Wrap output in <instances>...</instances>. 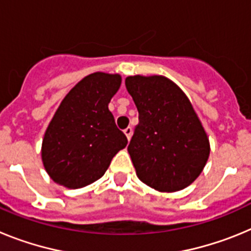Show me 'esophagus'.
<instances>
[{
  "label": "esophagus",
  "instance_id": "esophagus-1",
  "mask_svg": "<svg viewBox=\"0 0 251 251\" xmlns=\"http://www.w3.org/2000/svg\"><path fill=\"white\" fill-rule=\"evenodd\" d=\"M124 134L127 136L128 141H130V138H132V128H130V127L126 128V129H124Z\"/></svg>",
  "mask_w": 251,
  "mask_h": 251
}]
</instances>
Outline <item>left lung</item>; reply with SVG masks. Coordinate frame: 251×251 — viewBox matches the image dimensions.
Segmentation results:
<instances>
[{
	"label": "left lung",
	"mask_w": 251,
	"mask_h": 251,
	"mask_svg": "<svg viewBox=\"0 0 251 251\" xmlns=\"http://www.w3.org/2000/svg\"><path fill=\"white\" fill-rule=\"evenodd\" d=\"M139 114L128 153L142 182L159 192H176L200 176L210 142L191 101L162 75L126 77Z\"/></svg>",
	"instance_id": "1"
}]
</instances>
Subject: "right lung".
<instances>
[{"label":"right lung","mask_w":251,"mask_h":251,"mask_svg":"<svg viewBox=\"0 0 251 251\" xmlns=\"http://www.w3.org/2000/svg\"><path fill=\"white\" fill-rule=\"evenodd\" d=\"M121 84L119 74L93 73L60 103L41 146L44 167L57 185L75 190L95 182L127 146L108 108Z\"/></svg>","instance_id":"obj_1"}]
</instances>
